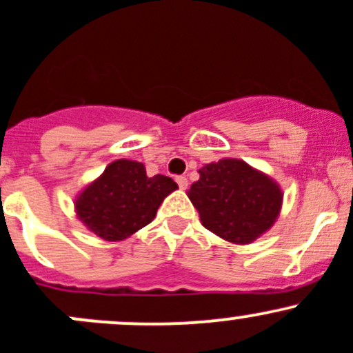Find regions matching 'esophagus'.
I'll list each match as a JSON object with an SVG mask.
<instances>
[{"label": "esophagus", "mask_w": 353, "mask_h": 353, "mask_svg": "<svg viewBox=\"0 0 353 353\" xmlns=\"http://www.w3.org/2000/svg\"><path fill=\"white\" fill-rule=\"evenodd\" d=\"M176 183H178V187L181 188V190H185V188L188 187V180L185 176H176Z\"/></svg>", "instance_id": "esophagus-1"}]
</instances>
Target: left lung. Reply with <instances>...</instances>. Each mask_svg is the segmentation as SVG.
<instances>
[{"mask_svg": "<svg viewBox=\"0 0 353 353\" xmlns=\"http://www.w3.org/2000/svg\"><path fill=\"white\" fill-rule=\"evenodd\" d=\"M199 175L187 195L202 226L219 239L247 245L276 223L283 192L270 175L235 158L204 165Z\"/></svg>", "mask_w": 353, "mask_h": 353, "instance_id": "1", "label": "left lung"}]
</instances>
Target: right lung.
Wrapping results in <instances>:
<instances>
[{"label": "right lung", "instance_id": "1", "mask_svg": "<svg viewBox=\"0 0 353 353\" xmlns=\"http://www.w3.org/2000/svg\"><path fill=\"white\" fill-rule=\"evenodd\" d=\"M176 188L170 176L145 175L142 163L117 159L77 194L73 205L89 232L108 242H120L149 225Z\"/></svg>", "mask_w": 353, "mask_h": 353}]
</instances>
